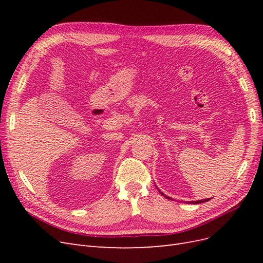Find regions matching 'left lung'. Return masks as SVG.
<instances>
[{
	"label": "left lung",
	"mask_w": 263,
	"mask_h": 263,
	"mask_svg": "<svg viewBox=\"0 0 263 263\" xmlns=\"http://www.w3.org/2000/svg\"><path fill=\"white\" fill-rule=\"evenodd\" d=\"M159 192H160V191H159ZM160 193H161V195L165 196V198H170L169 196L164 195L162 192H160ZM208 201H210V198H205V200H202V201H193V202H191V204H200V203H204V202H208Z\"/></svg>",
	"instance_id": "obj_1"
}]
</instances>
